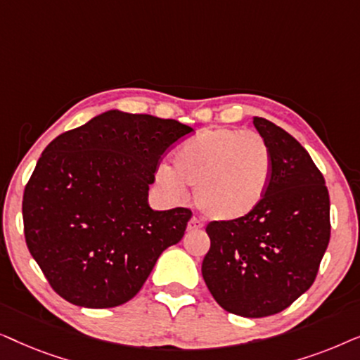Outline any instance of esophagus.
<instances>
[{
	"label": "esophagus",
	"instance_id": "esophagus-1",
	"mask_svg": "<svg viewBox=\"0 0 360 360\" xmlns=\"http://www.w3.org/2000/svg\"><path fill=\"white\" fill-rule=\"evenodd\" d=\"M198 229H203V223H201L200 219L191 218L188 221V231H198Z\"/></svg>",
	"mask_w": 360,
	"mask_h": 360
}]
</instances>
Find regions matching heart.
<instances>
[{"label":"heart","mask_w":360,"mask_h":360,"mask_svg":"<svg viewBox=\"0 0 360 360\" xmlns=\"http://www.w3.org/2000/svg\"><path fill=\"white\" fill-rule=\"evenodd\" d=\"M272 176L269 144L239 127L201 131L179 146L174 170L162 167L157 181L175 196L195 186V201L211 219L233 221L262 203Z\"/></svg>","instance_id":"heart-1"}]
</instances>
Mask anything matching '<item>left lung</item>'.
Masks as SVG:
<instances>
[{
    "instance_id": "left-lung-1",
    "label": "left lung",
    "mask_w": 360,
    "mask_h": 360,
    "mask_svg": "<svg viewBox=\"0 0 360 360\" xmlns=\"http://www.w3.org/2000/svg\"><path fill=\"white\" fill-rule=\"evenodd\" d=\"M254 126L269 144L272 176L252 213L206 226L205 283L226 311L264 318L283 311L316 278L331 236L324 176L304 147L264 117Z\"/></svg>"
}]
</instances>
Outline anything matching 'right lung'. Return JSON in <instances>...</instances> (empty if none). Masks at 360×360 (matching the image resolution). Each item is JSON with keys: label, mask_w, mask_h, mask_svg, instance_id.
Wrapping results in <instances>:
<instances>
[{"label": "right lung", "mask_w": 360, "mask_h": 360, "mask_svg": "<svg viewBox=\"0 0 360 360\" xmlns=\"http://www.w3.org/2000/svg\"><path fill=\"white\" fill-rule=\"evenodd\" d=\"M191 131L175 120L108 111L44 149L24 188L22 221L53 292L85 308L136 297L191 218L190 208L147 203L162 155Z\"/></svg>", "instance_id": "add662e5"}]
</instances>
